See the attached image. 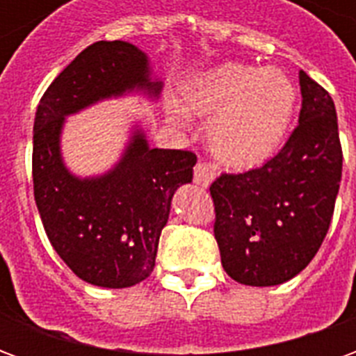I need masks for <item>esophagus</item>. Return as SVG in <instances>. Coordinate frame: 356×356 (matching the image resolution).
Returning <instances> with one entry per match:
<instances>
[{
    "label": "esophagus",
    "mask_w": 356,
    "mask_h": 356,
    "mask_svg": "<svg viewBox=\"0 0 356 356\" xmlns=\"http://www.w3.org/2000/svg\"><path fill=\"white\" fill-rule=\"evenodd\" d=\"M216 179V171L211 170V165L206 162H198L194 168V183L200 186H209L211 181Z\"/></svg>",
    "instance_id": "34e87169"
}]
</instances>
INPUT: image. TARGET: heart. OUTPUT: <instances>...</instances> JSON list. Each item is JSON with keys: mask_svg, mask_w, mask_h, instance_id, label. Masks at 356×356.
<instances>
[{"mask_svg": "<svg viewBox=\"0 0 356 356\" xmlns=\"http://www.w3.org/2000/svg\"><path fill=\"white\" fill-rule=\"evenodd\" d=\"M296 106V88L278 68L227 63L193 81L183 93L181 111L168 116L183 125L186 114L209 118L208 140L221 162L250 168L280 147Z\"/></svg>", "mask_w": 356, "mask_h": 356, "instance_id": "heart-1", "label": "heart"}]
</instances>
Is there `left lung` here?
<instances>
[{
	"label": "left lung",
	"mask_w": 356,
	"mask_h": 356,
	"mask_svg": "<svg viewBox=\"0 0 356 356\" xmlns=\"http://www.w3.org/2000/svg\"><path fill=\"white\" fill-rule=\"evenodd\" d=\"M299 124L261 168L223 173L209 193L217 246L232 280L276 286L311 263L332 223L341 181V143L334 101L299 70Z\"/></svg>",
	"instance_id": "obj_1"
}]
</instances>
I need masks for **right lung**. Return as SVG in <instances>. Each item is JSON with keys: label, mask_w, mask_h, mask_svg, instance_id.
Returning <instances> with one entry per match:
<instances>
[{"label": "right lung", "mask_w": 356, "mask_h": 356, "mask_svg": "<svg viewBox=\"0 0 356 356\" xmlns=\"http://www.w3.org/2000/svg\"><path fill=\"white\" fill-rule=\"evenodd\" d=\"M140 91L158 99L147 53L127 42L89 45L58 74L38 104L32 177L43 229L60 259L81 280L129 288L156 263L171 198L193 181L196 154L150 148L135 129L120 162L99 177H76L60 154L66 116L110 97Z\"/></svg>", "instance_id": "obj_1"}]
</instances>
